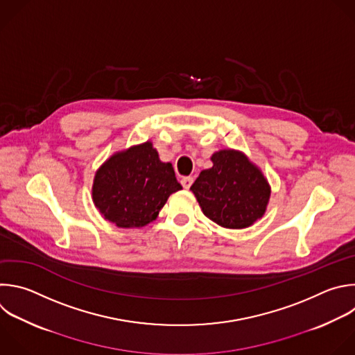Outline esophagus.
I'll return each instance as SVG.
<instances>
[{
  "instance_id": "obj_1",
  "label": "esophagus",
  "mask_w": 355,
  "mask_h": 355,
  "mask_svg": "<svg viewBox=\"0 0 355 355\" xmlns=\"http://www.w3.org/2000/svg\"><path fill=\"white\" fill-rule=\"evenodd\" d=\"M193 182V178L192 177H182L181 178V185L185 188V189H189V187L192 185Z\"/></svg>"
}]
</instances>
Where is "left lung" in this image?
<instances>
[{
    "mask_svg": "<svg viewBox=\"0 0 355 355\" xmlns=\"http://www.w3.org/2000/svg\"><path fill=\"white\" fill-rule=\"evenodd\" d=\"M213 167L200 171L191 187L206 217L225 228H247L268 207L270 185L243 153L223 149L211 156Z\"/></svg>",
    "mask_w": 355,
    "mask_h": 355,
    "instance_id": "1",
    "label": "left lung"
}]
</instances>
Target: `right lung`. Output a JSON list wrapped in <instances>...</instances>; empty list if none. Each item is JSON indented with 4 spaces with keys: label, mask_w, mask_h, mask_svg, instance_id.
Instances as JSON below:
<instances>
[{
    "label": "right lung",
    "mask_w": 355,
    "mask_h": 355,
    "mask_svg": "<svg viewBox=\"0 0 355 355\" xmlns=\"http://www.w3.org/2000/svg\"><path fill=\"white\" fill-rule=\"evenodd\" d=\"M182 189L171 163H163L152 142L114 153L96 171L92 198L101 216L120 228L156 220L168 196Z\"/></svg>",
    "instance_id": "right-lung-1"
}]
</instances>
